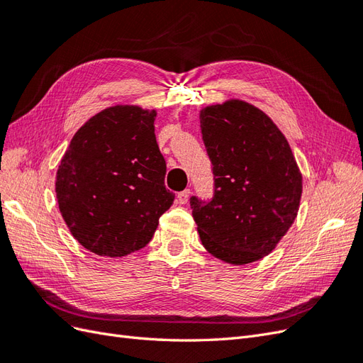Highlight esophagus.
I'll return each instance as SVG.
<instances>
[{"instance_id": "34e87169", "label": "esophagus", "mask_w": 363, "mask_h": 363, "mask_svg": "<svg viewBox=\"0 0 363 363\" xmlns=\"http://www.w3.org/2000/svg\"><path fill=\"white\" fill-rule=\"evenodd\" d=\"M189 195H191V191H189V189H184V191L179 192V194H177V201H179L180 204H186V203H188V200H189Z\"/></svg>"}]
</instances>
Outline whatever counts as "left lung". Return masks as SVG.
<instances>
[{"label":"left lung","instance_id":"8db88e82","mask_svg":"<svg viewBox=\"0 0 363 363\" xmlns=\"http://www.w3.org/2000/svg\"><path fill=\"white\" fill-rule=\"evenodd\" d=\"M215 195L192 196L203 247L232 265L260 260L279 245L300 208L303 175L280 128L260 108L227 100L200 111Z\"/></svg>","mask_w":363,"mask_h":363}]
</instances>
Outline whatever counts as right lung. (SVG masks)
<instances>
[{
	"label": "right lung",
	"instance_id": "add662e5",
	"mask_svg": "<svg viewBox=\"0 0 363 363\" xmlns=\"http://www.w3.org/2000/svg\"><path fill=\"white\" fill-rule=\"evenodd\" d=\"M157 112L131 104L107 107L77 130L56 174L63 221L98 256L144 248L174 194L155 135Z\"/></svg>",
	"mask_w": 363,
	"mask_h": 363
}]
</instances>
